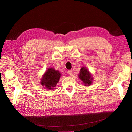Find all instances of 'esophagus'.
<instances>
[{
  "instance_id": "1",
  "label": "esophagus",
  "mask_w": 132,
  "mask_h": 132,
  "mask_svg": "<svg viewBox=\"0 0 132 132\" xmlns=\"http://www.w3.org/2000/svg\"><path fill=\"white\" fill-rule=\"evenodd\" d=\"M68 73H69V75H71L73 74V70H68Z\"/></svg>"
}]
</instances>
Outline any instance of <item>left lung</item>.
<instances>
[{
  "label": "left lung",
  "instance_id": "obj_1",
  "mask_svg": "<svg viewBox=\"0 0 132 132\" xmlns=\"http://www.w3.org/2000/svg\"><path fill=\"white\" fill-rule=\"evenodd\" d=\"M79 77L81 79V80L83 81L85 86H89L91 84L93 78H92L91 74L86 68H81L80 74H79Z\"/></svg>",
  "mask_w": 132,
  "mask_h": 132
}]
</instances>
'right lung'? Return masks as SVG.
<instances>
[{"label":"right lung","instance_id":"right-lung-1","mask_svg":"<svg viewBox=\"0 0 132 132\" xmlns=\"http://www.w3.org/2000/svg\"><path fill=\"white\" fill-rule=\"evenodd\" d=\"M61 74L58 70L50 68L46 71L41 80V85L48 90H53L59 81Z\"/></svg>","mask_w":132,"mask_h":132}]
</instances>
